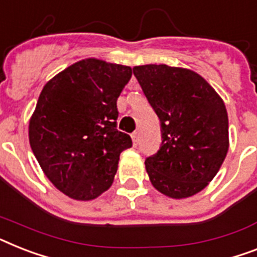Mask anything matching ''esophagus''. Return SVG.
Masks as SVG:
<instances>
[{"label": "esophagus", "instance_id": "esophagus-1", "mask_svg": "<svg viewBox=\"0 0 257 257\" xmlns=\"http://www.w3.org/2000/svg\"><path fill=\"white\" fill-rule=\"evenodd\" d=\"M132 141L135 145H137V143H139V132H135L132 135Z\"/></svg>", "mask_w": 257, "mask_h": 257}]
</instances>
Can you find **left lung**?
Instances as JSON below:
<instances>
[{
    "instance_id": "obj_1",
    "label": "left lung",
    "mask_w": 257,
    "mask_h": 257,
    "mask_svg": "<svg viewBox=\"0 0 257 257\" xmlns=\"http://www.w3.org/2000/svg\"><path fill=\"white\" fill-rule=\"evenodd\" d=\"M133 74L161 121V147L145 160L150 182L173 199L199 193L216 176L230 147L222 97L187 68L145 64L133 67Z\"/></svg>"
}]
</instances>
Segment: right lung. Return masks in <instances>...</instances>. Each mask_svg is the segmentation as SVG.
<instances>
[{
    "label": "right lung",
    "mask_w": 257,
    "mask_h": 257,
    "mask_svg": "<svg viewBox=\"0 0 257 257\" xmlns=\"http://www.w3.org/2000/svg\"><path fill=\"white\" fill-rule=\"evenodd\" d=\"M131 78L128 66L88 58L42 89L29 141L46 177L67 197L92 201L112 186L120 153L132 147L116 129L117 97Z\"/></svg>",
    "instance_id": "obj_1"
}]
</instances>
